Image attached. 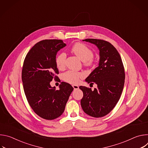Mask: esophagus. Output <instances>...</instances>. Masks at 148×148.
<instances>
[{"label":"esophagus","instance_id":"34e87169","mask_svg":"<svg viewBox=\"0 0 148 148\" xmlns=\"http://www.w3.org/2000/svg\"><path fill=\"white\" fill-rule=\"evenodd\" d=\"M73 87L74 90H78L79 88L78 86H77V85H73Z\"/></svg>","mask_w":148,"mask_h":148}]
</instances>
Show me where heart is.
<instances>
[{"instance_id":"b5f03b06","label":"heart","mask_w":148,"mask_h":148,"mask_svg":"<svg viewBox=\"0 0 148 148\" xmlns=\"http://www.w3.org/2000/svg\"><path fill=\"white\" fill-rule=\"evenodd\" d=\"M71 51L74 53L81 61L86 63L87 65H90L92 63L93 52L86 45L82 43H75L71 48ZM66 60V54L62 53L58 54L56 58V66L58 69H61L65 66ZM84 77V74L82 73L75 72L73 71H69L66 72L63 78L64 79L71 84H77L81 78Z\"/></svg>"}]
</instances>
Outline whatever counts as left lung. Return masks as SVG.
<instances>
[{
    "mask_svg": "<svg viewBox=\"0 0 148 148\" xmlns=\"http://www.w3.org/2000/svg\"><path fill=\"white\" fill-rule=\"evenodd\" d=\"M83 41L97 47L99 61L98 66L86 79L88 83L95 82L97 88L92 91L86 87H79L83 92L81 105L87 115L102 117L113 110L120 98L125 82L124 67L119 53L109 42L94 38Z\"/></svg>",
    "mask_w": 148,
    "mask_h": 148,
    "instance_id": "1",
    "label": "left lung"
}]
</instances>
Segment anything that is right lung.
<instances>
[{"label": "right lung", "instance_id": "right-lung-1", "mask_svg": "<svg viewBox=\"0 0 148 148\" xmlns=\"http://www.w3.org/2000/svg\"><path fill=\"white\" fill-rule=\"evenodd\" d=\"M66 46L61 40L40 41L30 49L24 61L22 79L26 98L34 112L45 119H54L62 114L74 90L65 82H61L58 90L50 86L53 79L58 78L57 53Z\"/></svg>", "mask_w": 148, "mask_h": 148}]
</instances>
